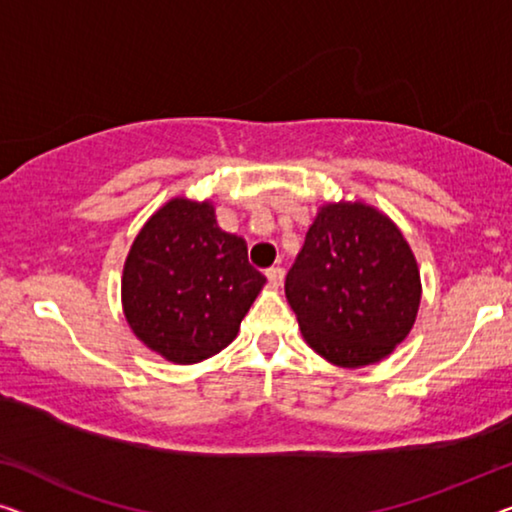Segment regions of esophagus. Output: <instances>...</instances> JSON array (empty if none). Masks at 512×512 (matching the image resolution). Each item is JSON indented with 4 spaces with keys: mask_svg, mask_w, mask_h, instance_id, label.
Returning a JSON list of instances; mask_svg holds the SVG:
<instances>
[{
    "mask_svg": "<svg viewBox=\"0 0 512 512\" xmlns=\"http://www.w3.org/2000/svg\"><path fill=\"white\" fill-rule=\"evenodd\" d=\"M266 278H269L273 287H280L282 280H285V269L282 266H273V269L266 271Z\"/></svg>",
    "mask_w": 512,
    "mask_h": 512,
    "instance_id": "1",
    "label": "esophagus"
}]
</instances>
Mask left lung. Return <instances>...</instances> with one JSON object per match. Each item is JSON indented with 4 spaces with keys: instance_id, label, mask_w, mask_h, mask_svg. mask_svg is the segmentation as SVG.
Here are the masks:
<instances>
[{
    "instance_id": "left-lung-1",
    "label": "left lung",
    "mask_w": 512,
    "mask_h": 512,
    "mask_svg": "<svg viewBox=\"0 0 512 512\" xmlns=\"http://www.w3.org/2000/svg\"><path fill=\"white\" fill-rule=\"evenodd\" d=\"M301 333L340 368L377 363L407 338L421 273L395 223L363 202L324 204L285 280Z\"/></svg>"
}]
</instances>
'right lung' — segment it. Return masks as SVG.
Instances as JSON below:
<instances>
[{
  "instance_id": "add662e5",
  "label": "right lung",
  "mask_w": 512,
  "mask_h": 512,
  "mask_svg": "<svg viewBox=\"0 0 512 512\" xmlns=\"http://www.w3.org/2000/svg\"><path fill=\"white\" fill-rule=\"evenodd\" d=\"M264 282L246 241L218 227L211 202L174 197L135 236L121 301L144 345L190 365L230 345Z\"/></svg>"
}]
</instances>
